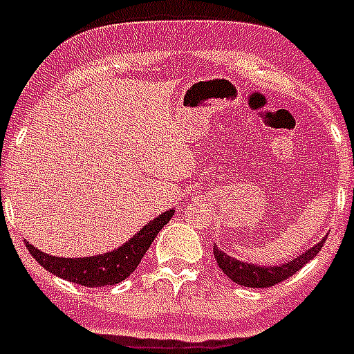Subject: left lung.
<instances>
[{
    "label": "left lung",
    "instance_id": "8db88e82",
    "mask_svg": "<svg viewBox=\"0 0 354 354\" xmlns=\"http://www.w3.org/2000/svg\"><path fill=\"white\" fill-rule=\"evenodd\" d=\"M324 240H321L311 250H306V253L298 255L297 259H292L290 263L281 264V266H255V264L242 263V261L232 259L230 255L223 253V251L217 250V245H214V257H216L219 268L234 283L243 285V287H253V289H266V287H274L279 281H285L287 277L297 274L304 264L310 263L311 259L315 257L317 253L321 251Z\"/></svg>",
    "mask_w": 354,
    "mask_h": 354
}]
</instances>
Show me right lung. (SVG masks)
I'll use <instances>...</instances> for the list:
<instances>
[{"label": "right lung", "instance_id": "right-lung-1", "mask_svg": "<svg viewBox=\"0 0 354 354\" xmlns=\"http://www.w3.org/2000/svg\"><path fill=\"white\" fill-rule=\"evenodd\" d=\"M174 216V210H169L156 217L151 223H148L144 229H140L131 238L129 242L124 243L122 248L114 251H109L104 255L84 259H59L46 255L31 243H26V248L31 253L43 268L54 274L57 277H64L71 283L84 285V287H104V285H114L124 281L129 277L135 268L144 257V253L150 250L153 238L157 232L169 223L170 217Z\"/></svg>", "mask_w": 354, "mask_h": 354}]
</instances>
